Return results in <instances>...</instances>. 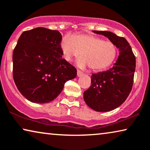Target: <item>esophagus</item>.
<instances>
[{"mask_svg":"<svg viewBox=\"0 0 150 150\" xmlns=\"http://www.w3.org/2000/svg\"><path fill=\"white\" fill-rule=\"evenodd\" d=\"M83 72H82V71H80V70H77V76H81L82 75H83Z\"/></svg>","mask_w":150,"mask_h":150,"instance_id":"obj_1","label":"esophagus"}]
</instances>
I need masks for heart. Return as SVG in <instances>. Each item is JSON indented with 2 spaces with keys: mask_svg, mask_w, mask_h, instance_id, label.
I'll list each match as a JSON object with an SVG mask.
<instances>
[{
  "mask_svg": "<svg viewBox=\"0 0 150 150\" xmlns=\"http://www.w3.org/2000/svg\"><path fill=\"white\" fill-rule=\"evenodd\" d=\"M61 49L64 58L68 62L79 57L81 53L82 57L78 60V66L81 68L89 66L93 71L108 68L118 53L116 45L112 41L86 34L66 35L61 42Z\"/></svg>",
  "mask_w": 150,
  "mask_h": 150,
  "instance_id": "heart-1",
  "label": "heart"
}]
</instances>
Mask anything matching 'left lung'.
Masks as SVG:
<instances>
[{"label":"left lung","instance_id":"8db88e82","mask_svg":"<svg viewBox=\"0 0 150 150\" xmlns=\"http://www.w3.org/2000/svg\"><path fill=\"white\" fill-rule=\"evenodd\" d=\"M93 32L109 38L116 45L120 55L110 70L93 74L91 86L84 92V99L86 105L95 111H111L125 101L132 90L135 56L124 37L108 31Z\"/></svg>","mask_w":150,"mask_h":150}]
</instances>
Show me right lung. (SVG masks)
<instances>
[{
  "label": "right lung",
  "mask_w": 150,
  "mask_h": 150,
  "mask_svg": "<svg viewBox=\"0 0 150 150\" xmlns=\"http://www.w3.org/2000/svg\"><path fill=\"white\" fill-rule=\"evenodd\" d=\"M62 34L38 27L23 32L13 53V76L23 97L33 103L55 99L77 70L62 58Z\"/></svg>",
  "instance_id": "obj_1"
}]
</instances>
